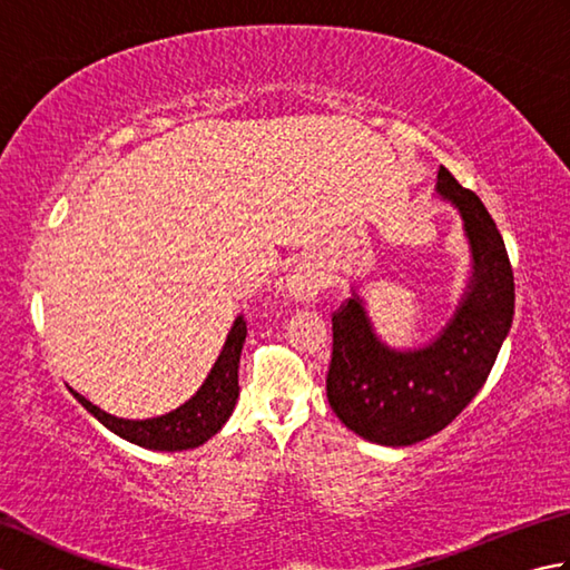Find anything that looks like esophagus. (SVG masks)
<instances>
[{"mask_svg": "<svg viewBox=\"0 0 570 570\" xmlns=\"http://www.w3.org/2000/svg\"><path fill=\"white\" fill-rule=\"evenodd\" d=\"M286 292L298 304H313L321 294V282L306 272H296L286 278Z\"/></svg>", "mask_w": 570, "mask_h": 570, "instance_id": "1", "label": "esophagus"}]
</instances>
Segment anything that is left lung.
<instances>
[{
	"label": "left lung",
	"mask_w": 570,
	"mask_h": 570,
	"mask_svg": "<svg viewBox=\"0 0 570 570\" xmlns=\"http://www.w3.org/2000/svg\"><path fill=\"white\" fill-rule=\"evenodd\" d=\"M435 198L463 220L470 272L453 316L419 347H392L374 331L365 298L333 316L328 402L350 431L402 448L443 431L485 384L514 316V276L498 225L475 193L439 168Z\"/></svg>",
	"instance_id": "8db88e82"
}]
</instances>
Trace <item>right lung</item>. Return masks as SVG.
<instances>
[{
  "label": "right lung",
  "mask_w": 570,
  "mask_h": 570,
  "mask_svg": "<svg viewBox=\"0 0 570 570\" xmlns=\"http://www.w3.org/2000/svg\"><path fill=\"white\" fill-rule=\"evenodd\" d=\"M245 337L247 323L242 321V316H237L233 328H229L225 337L220 355H217L208 377L198 386V392L193 394L188 402L161 416L119 419L107 414L100 406H95L76 390H70V394L76 396L105 429L117 433L119 439L149 448V451H188V448H198L208 439H213V435L225 426L227 419L233 416V409L239 396L237 370Z\"/></svg>",
  "instance_id": "right-lung-1"
}]
</instances>
